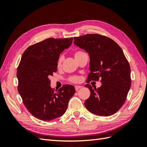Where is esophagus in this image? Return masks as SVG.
Here are the masks:
<instances>
[{
	"label": "esophagus",
	"instance_id": "esophagus-1",
	"mask_svg": "<svg viewBox=\"0 0 147 147\" xmlns=\"http://www.w3.org/2000/svg\"><path fill=\"white\" fill-rule=\"evenodd\" d=\"M82 88V86H75V90L76 91H78L79 89H80V88Z\"/></svg>",
	"mask_w": 147,
	"mask_h": 147
}]
</instances>
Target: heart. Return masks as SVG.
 Here are the masks:
<instances>
[{
    "instance_id": "heart-1",
    "label": "heart",
    "mask_w": 147,
    "mask_h": 147,
    "mask_svg": "<svg viewBox=\"0 0 147 147\" xmlns=\"http://www.w3.org/2000/svg\"><path fill=\"white\" fill-rule=\"evenodd\" d=\"M82 53H83V51H75L74 53V56L75 57V59L77 58V57L80 55L82 54ZM64 57L63 55H61L58 59H57V66L58 67H61L62 63H63V62L64 61ZM80 78L77 76H72V77H70L69 78V81L70 82H72V83H77V82H78L80 81Z\"/></svg>"
}]
</instances>
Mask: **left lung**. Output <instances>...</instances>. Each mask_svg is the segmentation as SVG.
I'll return each mask as SVG.
<instances>
[{
	"mask_svg": "<svg viewBox=\"0 0 147 147\" xmlns=\"http://www.w3.org/2000/svg\"><path fill=\"white\" fill-rule=\"evenodd\" d=\"M74 44L89 53L90 69L87 83L98 81L96 88L84 85L91 91L84 106L91 113L109 117L117 113L124 104L131 88V68L124 53L112 39L97 34L75 37Z\"/></svg>",
	"mask_w": 147,
	"mask_h": 147,
	"instance_id": "left-lung-1",
	"label": "left lung"
}]
</instances>
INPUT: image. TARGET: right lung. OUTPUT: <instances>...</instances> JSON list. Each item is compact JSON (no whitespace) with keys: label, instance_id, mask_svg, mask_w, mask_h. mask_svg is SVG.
Returning a JSON list of instances; mask_svg holds the SVG:
<instances>
[{"label":"right lung","instance_id":"obj_1","mask_svg":"<svg viewBox=\"0 0 147 147\" xmlns=\"http://www.w3.org/2000/svg\"><path fill=\"white\" fill-rule=\"evenodd\" d=\"M73 38H49L29 47L17 69L18 91L33 116L42 121L53 120L65 112L75 88L65 84L55 91L49 79L57 71L61 53L72 44Z\"/></svg>","mask_w":147,"mask_h":147}]
</instances>
